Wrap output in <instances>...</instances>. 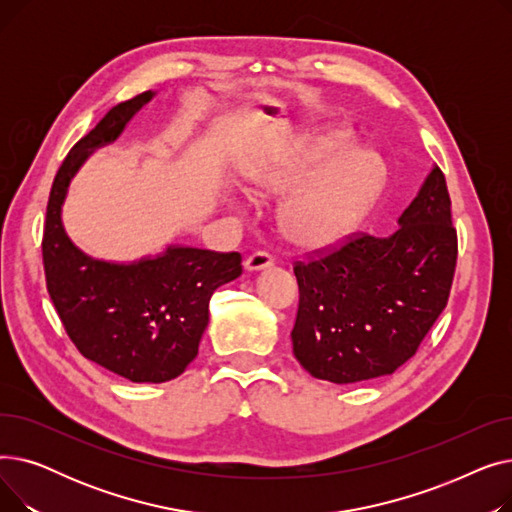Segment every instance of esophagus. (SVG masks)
<instances>
[{"label": "esophagus", "mask_w": 512, "mask_h": 512, "mask_svg": "<svg viewBox=\"0 0 512 512\" xmlns=\"http://www.w3.org/2000/svg\"><path fill=\"white\" fill-rule=\"evenodd\" d=\"M274 265V259L267 255V253H253L247 261H245V270L247 272H261V270H267V267Z\"/></svg>", "instance_id": "esophagus-1"}]
</instances>
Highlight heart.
<instances>
[{
	"label": "heart",
	"instance_id": "b5f03b06",
	"mask_svg": "<svg viewBox=\"0 0 512 512\" xmlns=\"http://www.w3.org/2000/svg\"><path fill=\"white\" fill-rule=\"evenodd\" d=\"M351 132L321 128L292 153L249 168L238 186L247 197L282 193L303 174L280 207V228L292 245L330 249L351 236L378 201L384 182L380 157L351 145Z\"/></svg>",
	"mask_w": 512,
	"mask_h": 512
}]
</instances>
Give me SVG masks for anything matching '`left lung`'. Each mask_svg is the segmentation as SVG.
I'll return each instance as SVG.
<instances>
[{
	"mask_svg": "<svg viewBox=\"0 0 512 512\" xmlns=\"http://www.w3.org/2000/svg\"><path fill=\"white\" fill-rule=\"evenodd\" d=\"M454 265L450 197L434 164L390 236H359L294 267L301 292L294 357L332 384L394 373L444 311Z\"/></svg>",
	"mask_w": 512,
	"mask_h": 512,
	"instance_id": "left-lung-1",
	"label": "left lung"
}]
</instances>
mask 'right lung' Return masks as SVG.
I'll use <instances>...</instances> for the list:
<instances>
[{
    "mask_svg": "<svg viewBox=\"0 0 512 512\" xmlns=\"http://www.w3.org/2000/svg\"><path fill=\"white\" fill-rule=\"evenodd\" d=\"M153 97L145 91L118 103L72 147L53 180L43 234L47 290L70 340L80 355L134 384L178 378L199 353L211 294L242 274L238 253L168 245L120 263L91 257L68 236L62 207L72 178Z\"/></svg>",
    "mask_w": 512,
    "mask_h": 512,
    "instance_id": "obj_1",
    "label": "right lung"
}]
</instances>
